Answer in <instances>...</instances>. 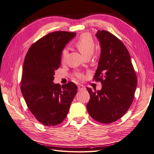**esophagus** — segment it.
Returning <instances> with one entry per match:
<instances>
[{
    "label": "esophagus",
    "mask_w": 154,
    "mask_h": 154,
    "mask_svg": "<svg viewBox=\"0 0 154 154\" xmlns=\"http://www.w3.org/2000/svg\"><path fill=\"white\" fill-rule=\"evenodd\" d=\"M78 90L79 91H83V90H85V87L83 86V85H79L78 86Z\"/></svg>",
    "instance_id": "1"
}]
</instances>
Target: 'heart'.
<instances>
[{
    "label": "heart",
    "mask_w": 154,
    "mask_h": 154,
    "mask_svg": "<svg viewBox=\"0 0 154 154\" xmlns=\"http://www.w3.org/2000/svg\"><path fill=\"white\" fill-rule=\"evenodd\" d=\"M74 45L77 49L80 51L84 58L91 57V56L94 53L95 48V43L92 36L88 33H83L76 40L74 43ZM67 54V49H63L62 51V60L64 61ZM76 76L78 78L82 79L83 78V74L81 72L76 73Z\"/></svg>",
    "instance_id": "heart-1"
}]
</instances>
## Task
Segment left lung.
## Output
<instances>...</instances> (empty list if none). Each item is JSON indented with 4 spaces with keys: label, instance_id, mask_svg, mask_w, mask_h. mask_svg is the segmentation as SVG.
<instances>
[{
    "label": "left lung",
    "instance_id": "obj_1",
    "mask_svg": "<svg viewBox=\"0 0 154 154\" xmlns=\"http://www.w3.org/2000/svg\"><path fill=\"white\" fill-rule=\"evenodd\" d=\"M96 36L100 42L101 54L94 79L101 81L102 87L97 91L87 88L90 94L87 109L93 119L107 124L120 119L130 108L137 76L122 41L105 30H98Z\"/></svg>",
    "mask_w": 154,
    "mask_h": 154
}]
</instances>
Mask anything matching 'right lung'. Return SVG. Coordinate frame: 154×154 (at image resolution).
Masks as SVG:
<instances>
[{
  "mask_svg": "<svg viewBox=\"0 0 154 154\" xmlns=\"http://www.w3.org/2000/svg\"><path fill=\"white\" fill-rule=\"evenodd\" d=\"M76 32L55 31L32 44L23 65L21 92L35 118L45 126H56L66 119L77 92L72 82L54 83L55 71L61 65L62 51Z\"/></svg>",
  "mask_w": 154,
  "mask_h": 154,
  "instance_id": "right-lung-1",
  "label": "right lung"
}]
</instances>
